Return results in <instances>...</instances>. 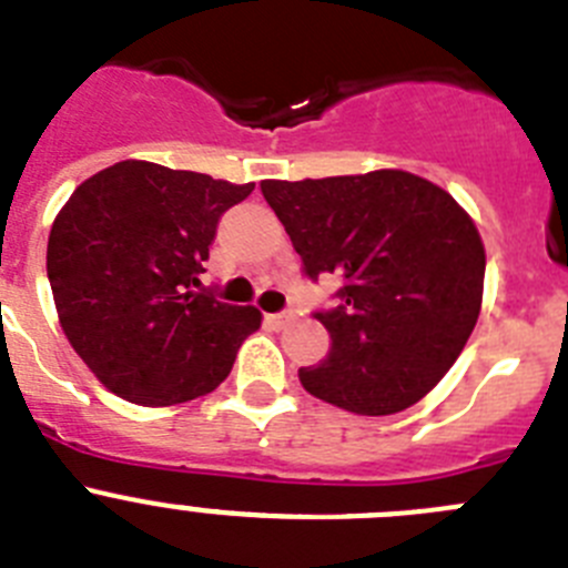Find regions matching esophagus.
<instances>
[{
  "label": "esophagus",
  "mask_w": 568,
  "mask_h": 568,
  "mask_svg": "<svg viewBox=\"0 0 568 568\" xmlns=\"http://www.w3.org/2000/svg\"><path fill=\"white\" fill-rule=\"evenodd\" d=\"M291 316H294V314H291V311H280V314H268V316H266V320H268V322H272V325H274V327H283V325H285V322H291Z\"/></svg>",
  "instance_id": "esophagus-1"
}]
</instances>
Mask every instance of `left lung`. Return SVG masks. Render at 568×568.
<instances>
[{
  "mask_svg": "<svg viewBox=\"0 0 568 568\" xmlns=\"http://www.w3.org/2000/svg\"><path fill=\"white\" fill-rule=\"evenodd\" d=\"M302 274L342 280L316 311L331 349L302 386L356 415H395L437 386L481 305L485 246L468 212L406 171L260 182Z\"/></svg>",
  "mask_w": 568,
  "mask_h": 568,
  "instance_id": "obj_1",
  "label": "left lung"
}]
</instances>
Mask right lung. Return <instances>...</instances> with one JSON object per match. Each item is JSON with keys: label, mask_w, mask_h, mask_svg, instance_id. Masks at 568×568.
I'll return each instance as SVG.
<instances>
[{"label": "right lung", "mask_w": 568, "mask_h": 568, "mask_svg": "<svg viewBox=\"0 0 568 568\" xmlns=\"http://www.w3.org/2000/svg\"><path fill=\"white\" fill-rule=\"evenodd\" d=\"M254 184L153 162H116L69 195L47 277L69 344L131 404L173 406L230 375L260 311L201 285L210 243Z\"/></svg>", "instance_id": "right-lung-1"}]
</instances>
